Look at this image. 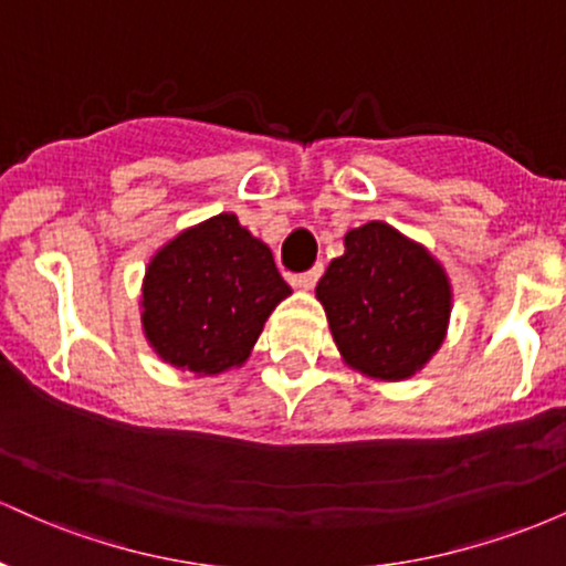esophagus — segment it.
Returning <instances> with one entry per match:
<instances>
[{
	"instance_id": "obj_1",
	"label": "esophagus",
	"mask_w": 566,
	"mask_h": 566,
	"mask_svg": "<svg viewBox=\"0 0 566 566\" xmlns=\"http://www.w3.org/2000/svg\"><path fill=\"white\" fill-rule=\"evenodd\" d=\"M319 276H322V265H314V269H308V271H303V274H297L295 279H292V282H295V287L311 290L316 282H319Z\"/></svg>"
}]
</instances>
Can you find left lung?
Returning <instances> with one entry per match:
<instances>
[{
    "instance_id": "obj_1",
    "label": "left lung",
    "mask_w": 566,
    "mask_h": 566,
    "mask_svg": "<svg viewBox=\"0 0 566 566\" xmlns=\"http://www.w3.org/2000/svg\"><path fill=\"white\" fill-rule=\"evenodd\" d=\"M316 297L343 359L378 380H405L437 354L452 305L444 269L380 220L346 233Z\"/></svg>"
}]
</instances>
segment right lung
I'll return each instance as SVG.
<instances>
[{"label":"right lung","instance_id":"obj_1","mask_svg":"<svg viewBox=\"0 0 566 566\" xmlns=\"http://www.w3.org/2000/svg\"><path fill=\"white\" fill-rule=\"evenodd\" d=\"M290 284L237 216H216L165 244L143 282V329L172 367L218 375L250 356Z\"/></svg>","mask_w":566,"mask_h":566}]
</instances>
